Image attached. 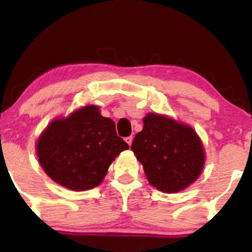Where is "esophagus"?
<instances>
[{
  "label": "esophagus",
  "mask_w": 252,
  "mask_h": 252,
  "mask_svg": "<svg viewBox=\"0 0 252 252\" xmlns=\"http://www.w3.org/2000/svg\"><path fill=\"white\" fill-rule=\"evenodd\" d=\"M132 140H134V137H132V136H128V137H126V142L128 143L129 146H131Z\"/></svg>",
  "instance_id": "obj_1"
}]
</instances>
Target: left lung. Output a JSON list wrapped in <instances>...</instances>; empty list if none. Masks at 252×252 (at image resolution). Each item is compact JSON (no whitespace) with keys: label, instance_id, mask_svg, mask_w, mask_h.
<instances>
[{"label":"left lung","instance_id":"1","mask_svg":"<svg viewBox=\"0 0 252 252\" xmlns=\"http://www.w3.org/2000/svg\"><path fill=\"white\" fill-rule=\"evenodd\" d=\"M131 150L150 185L164 193L185 189L204 168L205 153L196 132L162 115L143 118V129L135 135Z\"/></svg>","mask_w":252,"mask_h":252}]
</instances>
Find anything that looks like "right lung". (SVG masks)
Wrapping results in <instances>:
<instances>
[{"label":"right lung","mask_w":252,"mask_h":252,"mask_svg":"<svg viewBox=\"0 0 252 252\" xmlns=\"http://www.w3.org/2000/svg\"><path fill=\"white\" fill-rule=\"evenodd\" d=\"M129 148L111 118L86 105L48 124L36 143L39 162L52 180L73 190L98 186L116 156Z\"/></svg>","instance_id":"add662e5"}]
</instances>
